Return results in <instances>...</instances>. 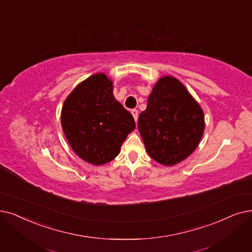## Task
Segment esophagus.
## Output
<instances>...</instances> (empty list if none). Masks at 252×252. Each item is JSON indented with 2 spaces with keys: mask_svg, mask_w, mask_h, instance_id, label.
Instances as JSON below:
<instances>
[{
  "mask_svg": "<svg viewBox=\"0 0 252 252\" xmlns=\"http://www.w3.org/2000/svg\"><path fill=\"white\" fill-rule=\"evenodd\" d=\"M131 114H132V116H133V118H134V120H135V122H137V119H138V112H137V109H132V110H131Z\"/></svg>",
  "mask_w": 252,
  "mask_h": 252,
  "instance_id": "34e87169",
  "label": "esophagus"
}]
</instances>
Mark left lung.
<instances>
[{"label":"left lung","instance_id":"8db88e82","mask_svg":"<svg viewBox=\"0 0 252 252\" xmlns=\"http://www.w3.org/2000/svg\"><path fill=\"white\" fill-rule=\"evenodd\" d=\"M138 131L147 153L173 166L193 153L205 130L203 108L176 77H160L139 114Z\"/></svg>","mask_w":252,"mask_h":252}]
</instances>
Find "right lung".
<instances>
[{"mask_svg": "<svg viewBox=\"0 0 252 252\" xmlns=\"http://www.w3.org/2000/svg\"><path fill=\"white\" fill-rule=\"evenodd\" d=\"M114 83L104 73L78 84L65 99L61 124L75 154L93 165L115 159L135 128L132 115L117 101Z\"/></svg>", "mask_w": 252, "mask_h": 252, "instance_id": "add662e5", "label": "right lung"}]
</instances>
